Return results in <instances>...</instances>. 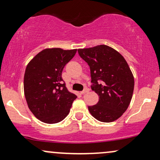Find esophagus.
<instances>
[{"label":"esophagus","instance_id":"1","mask_svg":"<svg viewBox=\"0 0 160 160\" xmlns=\"http://www.w3.org/2000/svg\"><path fill=\"white\" fill-rule=\"evenodd\" d=\"M89 91V89H88V88H85L83 90H82V92H80V93H81V94H85V93L88 92Z\"/></svg>","mask_w":160,"mask_h":160}]
</instances>
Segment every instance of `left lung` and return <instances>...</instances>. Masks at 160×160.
I'll use <instances>...</instances> for the list:
<instances>
[{
	"label": "left lung",
	"instance_id": "8db88e82",
	"mask_svg": "<svg viewBox=\"0 0 160 160\" xmlns=\"http://www.w3.org/2000/svg\"><path fill=\"white\" fill-rule=\"evenodd\" d=\"M78 53L90 68L92 89L98 95V103L89 106L91 115L104 122L117 120L131 102L134 77L124 57L107 45L79 49Z\"/></svg>",
	"mask_w": 160,
	"mask_h": 160
}]
</instances>
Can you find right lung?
<instances>
[{
  "label": "right lung",
  "instance_id": "right-lung-1",
  "mask_svg": "<svg viewBox=\"0 0 160 160\" xmlns=\"http://www.w3.org/2000/svg\"><path fill=\"white\" fill-rule=\"evenodd\" d=\"M76 52L77 49L47 48L28 64L24 94L30 111L41 122L57 123L69 113L77 95L68 90L62 73Z\"/></svg>",
  "mask_w": 160,
  "mask_h": 160
}]
</instances>
